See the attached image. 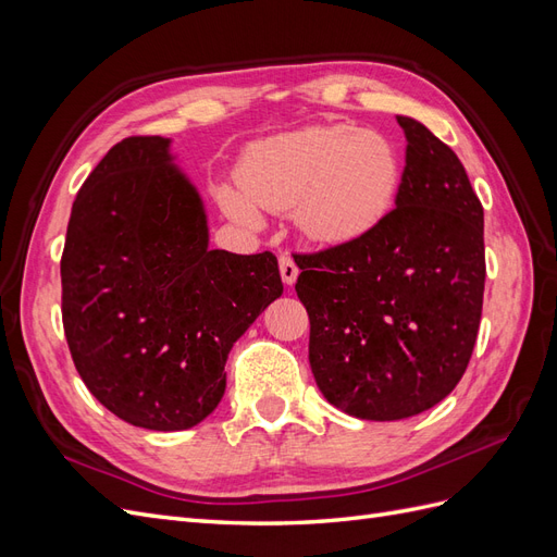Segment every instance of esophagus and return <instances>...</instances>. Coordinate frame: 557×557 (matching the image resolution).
<instances>
[{"instance_id":"1","label":"esophagus","mask_w":557,"mask_h":557,"mask_svg":"<svg viewBox=\"0 0 557 557\" xmlns=\"http://www.w3.org/2000/svg\"><path fill=\"white\" fill-rule=\"evenodd\" d=\"M278 269H281V278L285 285H293L299 276V269L290 256H281L278 258Z\"/></svg>"}]
</instances>
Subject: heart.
I'll list each match as a JSON object with an SVG mask.
<instances>
[{
    "instance_id": "b5f03b06",
    "label": "heart",
    "mask_w": 557,
    "mask_h": 557,
    "mask_svg": "<svg viewBox=\"0 0 557 557\" xmlns=\"http://www.w3.org/2000/svg\"><path fill=\"white\" fill-rule=\"evenodd\" d=\"M237 185H218V207L258 230L260 209L285 213L305 239L348 246L372 234L397 205L404 160L381 132L356 125H311L246 148Z\"/></svg>"
}]
</instances>
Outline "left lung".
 I'll list each match as a JSON object with an SVG mask.
<instances>
[{"instance_id":"8db88e82","label":"left lung","mask_w":557,"mask_h":557,"mask_svg":"<svg viewBox=\"0 0 557 557\" xmlns=\"http://www.w3.org/2000/svg\"><path fill=\"white\" fill-rule=\"evenodd\" d=\"M397 123L407 164L391 215L356 244L295 260L313 379L362 420L440 404L465 374L483 309L481 201L444 141L409 115Z\"/></svg>"}]
</instances>
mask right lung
<instances>
[{
  "label": "right lung",
  "instance_id": "add662e5",
  "mask_svg": "<svg viewBox=\"0 0 557 557\" xmlns=\"http://www.w3.org/2000/svg\"><path fill=\"white\" fill-rule=\"evenodd\" d=\"M172 139L115 144L81 185L60 262L62 323L88 391L125 423L176 432L225 395L234 342L283 293L272 252L209 248Z\"/></svg>",
  "mask_w": 557,
  "mask_h": 557
}]
</instances>
